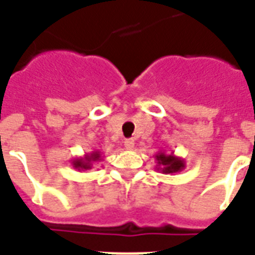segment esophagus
Segmentation results:
<instances>
[{
    "instance_id": "34e87169",
    "label": "esophagus",
    "mask_w": 255,
    "mask_h": 255,
    "mask_svg": "<svg viewBox=\"0 0 255 255\" xmlns=\"http://www.w3.org/2000/svg\"><path fill=\"white\" fill-rule=\"evenodd\" d=\"M124 147H126V149H133V147H135V140L133 139H126L124 140Z\"/></svg>"
}]
</instances>
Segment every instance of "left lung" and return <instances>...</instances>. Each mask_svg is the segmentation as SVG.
I'll return each instance as SVG.
<instances>
[{"label": "left lung", "mask_w": 255, "mask_h": 255, "mask_svg": "<svg viewBox=\"0 0 255 255\" xmlns=\"http://www.w3.org/2000/svg\"><path fill=\"white\" fill-rule=\"evenodd\" d=\"M156 169L160 170L164 174H173L181 172L185 168V161L181 157L174 156L173 153L167 155L165 152H157L155 155Z\"/></svg>", "instance_id": "1"}]
</instances>
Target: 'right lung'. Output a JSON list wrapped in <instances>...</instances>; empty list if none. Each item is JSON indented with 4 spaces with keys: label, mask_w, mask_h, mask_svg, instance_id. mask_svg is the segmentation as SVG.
<instances>
[{
    "label": "right lung",
    "mask_w": 255,
    "mask_h": 255,
    "mask_svg": "<svg viewBox=\"0 0 255 255\" xmlns=\"http://www.w3.org/2000/svg\"><path fill=\"white\" fill-rule=\"evenodd\" d=\"M103 156L100 151H92L91 153H86L83 157H77L71 161L73 167L78 170H90L96 161H102Z\"/></svg>",
    "instance_id": "1"
}]
</instances>
